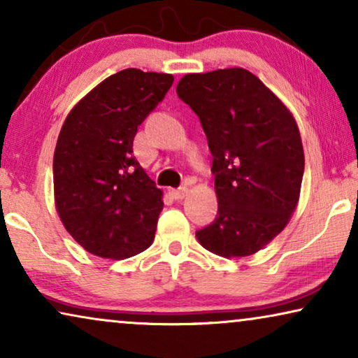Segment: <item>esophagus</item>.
<instances>
[{
	"instance_id": "1",
	"label": "esophagus",
	"mask_w": 358,
	"mask_h": 358,
	"mask_svg": "<svg viewBox=\"0 0 358 358\" xmlns=\"http://www.w3.org/2000/svg\"><path fill=\"white\" fill-rule=\"evenodd\" d=\"M189 194V189L187 187H180V189H171L169 190V195L176 200H180V199H185Z\"/></svg>"
}]
</instances>
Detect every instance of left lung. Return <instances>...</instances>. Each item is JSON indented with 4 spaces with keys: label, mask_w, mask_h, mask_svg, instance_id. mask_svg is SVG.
Here are the masks:
<instances>
[{
    "label": "left lung",
    "mask_w": 358,
    "mask_h": 358,
    "mask_svg": "<svg viewBox=\"0 0 358 358\" xmlns=\"http://www.w3.org/2000/svg\"><path fill=\"white\" fill-rule=\"evenodd\" d=\"M176 92L199 115L213 156L218 213L197 239L246 257L283 231L300 200L305 153L295 117L244 68L189 73Z\"/></svg>",
    "instance_id": "obj_1"
}]
</instances>
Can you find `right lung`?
<instances>
[{"label": "right lung", "instance_id": "1", "mask_svg": "<svg viewBox=\"0 0 358 358\" xmlns=\"http://www.w3.org/2000/svg\"><path fill=\"white\" fill-rule=\"evenodd\" d=\"M168 73L127 68L76 102L53 155V197L63 227L87 252L127 259L151 246L163 210L134 153L138 125L173 86Z\"/></svg>", "mask_w": 358, "mask_h": 358}]
</instances>
